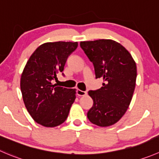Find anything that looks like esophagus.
<instances>
[{
    "instance_id": "1",
    "label": "esophagus",
    "mask_w": 159,
    "mask_h": 159,
    "mask_svg": "<svg viewBox=\"0 0 159 159\" xmlns=\"http://www.w3.org/2000/svg\"><path fill=\"white\" fill-rule=\"evenodd\" d=\"M86 94H87V92H84V91H81L80 90V89H78V90H77V95H78V96H84Z\"/></svg>"
}]
</instances>
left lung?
<instances>
[{
    "mask_svg": "<svg viewBox=\"0 0 159 159\" xmlns=\"http://www.w3.org/2000/svg\"><path fill=\"white\" fill-rule=\"evenodd\" d=\"M93 64L95 78H102V87L90 90L93 106L89 110V121L99 127L116 124L125 114L131 102L137 78V66L130 53L111 39L80 43Z\"/></svg>",
    "mask_w": 159,
    "mask_h": 159,
    "instance_id": "8db88e82",
    "label": "left lung"
}]
</instances>
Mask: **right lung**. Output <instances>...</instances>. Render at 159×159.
Here are the masks:
<instances>
[{
	"instance_id": "1",
	"label": "right lung",
	"mask_w": 159,
	"mask_h": 159,
	"mask_svg": "<svg viewBox=\"0 0 159 159\" xmlns=\"http://www.w3.org/2000/svg\"><path fill=\"white\" fill-rule=\"evenodd\" d=\"M77 47V42L43 44L23 70L20 86L25 106L34 120L44 127L63 124L76 98L75 89L58 87L53 81L57 80V75L64 70L67 58Z\"/></svg>"
}]
</instances>
